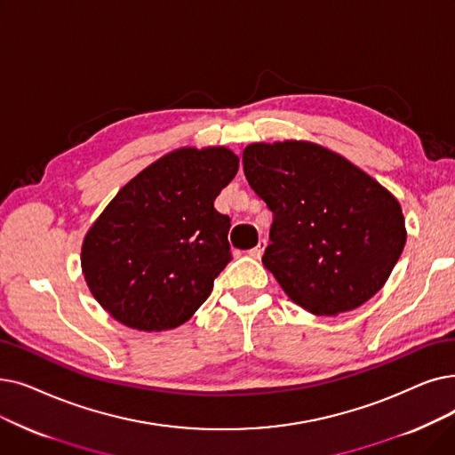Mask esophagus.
<instances>
[{"label":"esophagus","mask_w":455,"mask_h":455,"mask_svg":"<svg viewBox=\"0 0 455 455\" xmlns=\"http://www.w3.org/2000/svg\"><path fill=\"white\" fill-rule=\"evenodd\" d=\"M264 249H266V240H260L259 245L249 251V254L252 256V259H260V256L264 254Z\"/></svg>","instance_id":"1"}]
</instances>
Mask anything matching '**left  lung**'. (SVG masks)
Listing matches in <instances>:
<instances>
[{
	"mask_svg": "<svg viewBox=\"0 0 455 455\" xmlns=\"http://www.w3.org/2000/svg\"><path fill=\"white\" fill-rule=\"evenodd\" d=\"M243 172L273 212L262 262L293 303L337 315L383 288L407 232L400 203L379 182L308 141L252 143Z\"/></svg>",
	"mask_w": 455,
	"mask_h": 455,
	"instance_id": "obj_1",
	"label": "left lung"
}]
</instances>
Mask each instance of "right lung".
Wrapping results in <instances>:
<instances>
[{
    "label": "right lung",
    "mask_w": 455,
    "mask_h": 455,
    "mask_svg": "<svg viewBox=\"0 0 455 455\" xmlns=\"http://www.w3.org/2000/svg\"><path fill=\"white\" fill-rule=\"evenodd\" d=\"M225 147L179 148L132 179L89 228L82 269L94 299L137 331L186 323L232 260L215 196L238 172Z\"/></svg>",
    "instance_id": "obj_1"
}]
</instances>
